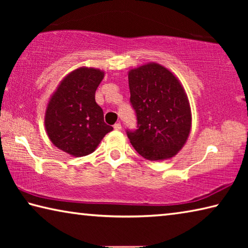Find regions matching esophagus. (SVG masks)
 <instances>
[{
    "label": "esophagus",
    "instance_id": "obj_1",
    "mask_svg": "<svg viewBox=\"0 0 248 248\" xmlns=\"http://www.w3.org/2000/svg\"><path fill=\"white\" fill-rule=\"evenodd\" d=\"M114 129H115V130H121V124L118 123V124H114Z\"/></svg>",
    "mask_w": 248,
    "mask_h": 248
}]
</instances>
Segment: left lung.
<instances>
[{"label": "left lung", "mask_w": 248, "mask_h": 248, "mask_svg": "<svg viewBox=\"0 0 248 248\" xmlns=\"http://www.w3.org/2000/svg\"><path fill=\"white\" fill-rule=\"evenodd\" d=\"M130 104L137 129H128L130 142L142 157L159 161L173 157L190 132L189 102L173 73L157 63L129 72Z\"/></svg>", "instance_id": "obj_1"}]
</instances>
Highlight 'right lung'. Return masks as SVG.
Here are the masks:
<instances>
[{
    "instance_id": "add662e5",
    "label": "right lung",
    "mask_w": 248,
    "mask_h": 248,
    "mask_svg": "<svg viewBox=\"0 0 248 248\" xmlns=\"http://www.w3.org/2000/svg\"><path fill=\"white\" fill-rule=\"evenodd\" d=\"M104 78L97 69L79 68L70 73L54 92L46 111L49 139L73 156L94 152L112 127L105 124L104 112L95 102V92Z\"/></svg>"
}]
</instances>
